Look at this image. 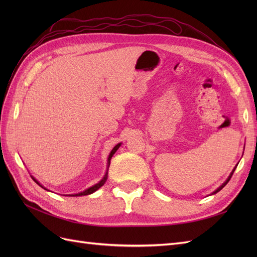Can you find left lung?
Returning <instances> with one entry per match:
<instances>
[{"label":"left lung","mask_w":257,"mask_h":257,"mask_svg":"<svg viewBox=\"0 0 257 257\" xmlns=\"http://www.w3.org/2000/svg\"><path fill=\"white\" fill-rule=\"evenodd\" d=\"M235 169H236V168H234V170H232V172H231V174H230V175H229V177L227 178V180H226V181H225V182H224V183H223V184H222V185L220 186V188H219V189H217V190H215V191H214V192H213L212 194H215V193H217V192H219V191H221V190H222V189L224 188V186H225V185H226V184L228 183V181L230 180V178H231L232 174H234V172H235Z\"/></svg>","instance_id":"obj_1"}]
</instances>
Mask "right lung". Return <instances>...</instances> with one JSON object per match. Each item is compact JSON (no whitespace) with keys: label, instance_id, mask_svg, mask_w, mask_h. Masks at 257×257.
Segmentation results:
<instances>
[{"label":"right lung","instance_id":"add662e5","mask_svg":"<svg viewBox=\"0 0 257 257\" xmlns=\"http://www.w3.org/2000/svg\"><path fill=\"white\" fill-rule=\"evenodd\" d=\"M121 146V144H118L116 145L113 149L111 150V152H110V154H109V157H108V167H109V165H110V160H111V158H112V155L115 153V151L119 149V147ZM32 179L33 180L40 185V186H42V188H44L43 185H41L40 183H38V181L37 180H35V179L32 177ZM106 180H107V174L105 175V177L102 179V180H100L98 183H96L95 185H93V186H91V188H89V189H87L85 191H83V192H81V193H78V194H75V195H69V196H83V195H89V194H92V193H94L95 191H97L100 186H103L104 185V183L106 182Z\"/></svg>","mask_w":257,"mask_h":257}]
</instances>
